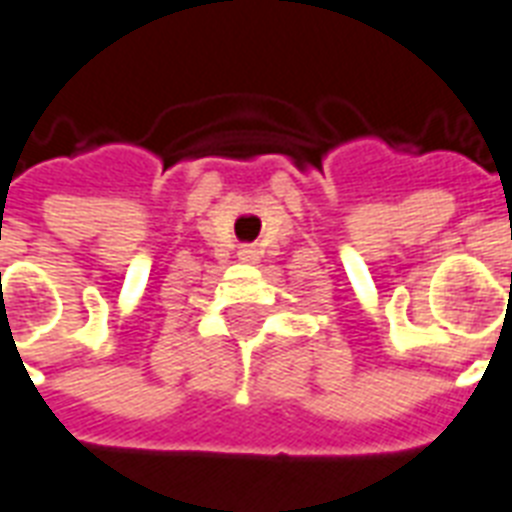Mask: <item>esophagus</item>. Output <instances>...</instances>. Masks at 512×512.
I'll return each instance as SVG.
<instances>
[{"mask_svg":"<svg viewBox=\"0 0 512 512\" xmlns=\"http://www.w3.org/2000/svg\"><path fill=\"white\" fill-rule=\"evenodd\" d=\"M243 261H256V251L253 248H240V253H237Z\"/></svg>","mask_w":512,"mask_h":512,"instance_id":"34e87169","label":"esophagus"}]
</instances>
